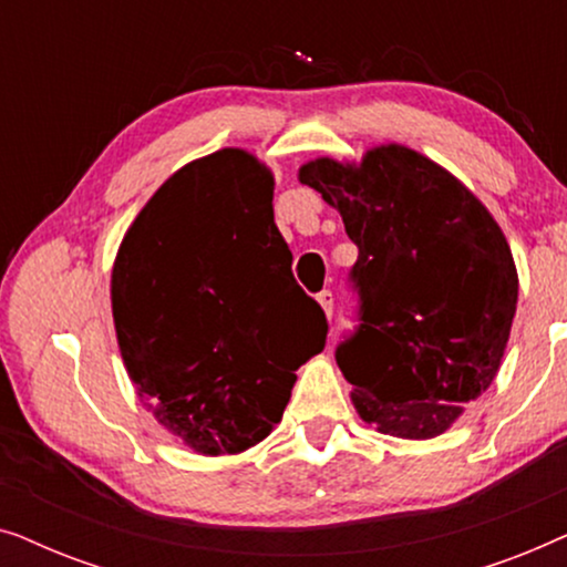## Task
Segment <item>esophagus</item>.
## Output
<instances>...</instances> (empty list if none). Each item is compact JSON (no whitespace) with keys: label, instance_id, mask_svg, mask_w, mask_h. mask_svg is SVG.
Returning a JSON list of instances; mask_svg holds the SVG:
<instances>
[{"label":"esophagus","instance_id":"1","mask_svg":"<svg viewBox=\"0 0 567 567\" xmlns=\"http://www.w3.org/2000/svg\"><path fill=\"white\" fill-rule=\"evenodd\" d=\"M317 301H320L324 317L330 320V317H332V291H320V293H317Z\"/></svg>","mask_w":567,"mask_h":567}]
</instances>
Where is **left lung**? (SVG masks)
I'll list each match as a JSON object with an SVG mask.
<instances>
[{"mask_svg":"<svg viewBox=\"0 0 567 567\" xmlns=\"http://www.w3.org/2000/svg\"><path fill=\"white\" fill-rule=\"evenodd\" d=\"M359 245L361 328L336 359L363 423L436 439L498 374L518 301L508 239L467 185L405 144L299 167Z\"/></svg>","mask_w":567,"mask_h":567,"instance_id":"1","label":"left lung"}]
</instances>
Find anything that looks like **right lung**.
Instances as JSON below:
<instances>
[{"mask_svg": "<svg viewBox=\"0 0 567 567\" xmlns=\"http://www.w3.org/2000/svg\"><path fill=\"white\" fill-rule=\"evenodd\" d=\"M274 185V169L239 146L193 159L154 190L113 260L128 379L162 429L204 456L270 436L293 371L328 336L291 276Z\"/></svg>", "mask_w": 567, "mask_h": 567, "instance_id": "1", "label": "right lung"}]
</instances>
